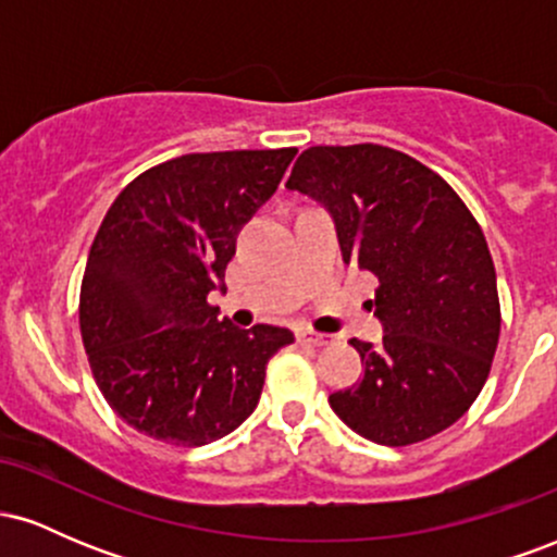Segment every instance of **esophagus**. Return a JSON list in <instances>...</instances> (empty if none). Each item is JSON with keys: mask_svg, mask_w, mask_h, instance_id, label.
Returning <instances> with one entry per match:
<instances>
[{"mask_svg": "<svg viewBox=\"0 0 557 557\" xmlns=\"http://www.w3.org/2000/svg\"><path fill=\"white\" fill-rule=\"evenodd\" d=\"M298 335V343H304V345H327L330 343V337L327 335H322V332H314V330H298L296 332Z\"/></svg>", "mask_w": 557, "mask_h": 557, "instance_id": "esophagus-1", "label": "esophagus"}]
</instances>
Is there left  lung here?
Masks as SVG:
<instances>
[{"instance_id": "left-lung-1", "label": "left lung", "mask_w": 557, "mask_h": 557, "mask_svg": "<svg viewBox=\"0 0 557 557\" xmlns=\"http://www.w3.org/2000/svg\"><path fill=\"white\" fill-rule=\"evenodd\" d=\"M287 190L332 214L345 264L380 280L369 306L380 345L350 341L363 380L330 395L361 437L400 447L447 430L487 382L500 300L474 214L437 172L380 144L311 146Z\"/></svg>"}]
</instances>
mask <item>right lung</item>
Here are the masks:
<instances>
[{"label": "right lung", "mask_w": 557, "mask_h": 557, "mask_svg": "<svg viewBox=\"0 0 557 557\" xmlns=\"http://www.w3.org/2000/svg\"><path fill=\"white\" fill-rule=\"evenodd\" d=\"M298 149L185 154L140 172L107 212L81 285V335L104 400L170 445L214 443L253 413L290 330L235 327L225 290L240 227Z\"/></svg>", "instance_id": "add662e5"}]
</instances>
